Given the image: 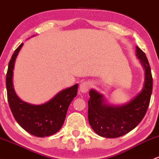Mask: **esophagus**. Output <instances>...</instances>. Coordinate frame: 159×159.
Returning <instances> with one entry per match:
<instances>
[{
  "label": "esophagus",
  "instance_id": "obj_1",
  "mask_svg": "<svg viewBox=\"0 0 159 159\" xmlns=\"http://www.w3.org/2000/svg\"><path fill=\"white\" fill-rule=\"evenodd\" d=\"M90 87H91V83L89 81H84L80 84V91L82 93H87L89 91Z\"/></svg>",
  "mask_w": 159,
  "mask_h": 159
}]
</instances>
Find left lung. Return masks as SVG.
Returning <instances> with one entry per match:
<instances>
[{"label": "left lung", "mask_w": 159, "mask_h": 159, "mask_svg": "<svg viewBox=\"0 0 159 159\" xmlns=\"http://www.w3.org/2000/svg\"><path fill=\"white\" fill-rule=\"evenodd\" d=\"M136 55L145 69V82L142 91L131 102L118 106L108 105L102 94L90 90L89 121L95 133L102 137L114 139L127 134L146 114L152 92V71L146 55L139 47H136Z\"/></svg>", "instance_id": "left-lung-1"}]
</instances>
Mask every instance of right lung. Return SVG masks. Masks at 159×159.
<instances>
[{
  "label": "right lung",
  "mask_w": 159,
  "mask_h": 159,
  "mask_svg": "<svg viewBox=\"0 0 159 159\" xmlns=\"http://www.w3.org/2000/svg\"><path fill=\"white\" fill-rule=\"evenodd\" d=\"M22 46L23 43L14 51L8 64L6 88L9 106L17 122L28 133L39 138L52 135L63 125L68 107L77 95L78 84L60 91L49 102L42 105H30L20 100L13 86V70Z\"/></svg>",
  "instance_id": "add662e5"
}]
</instances>
